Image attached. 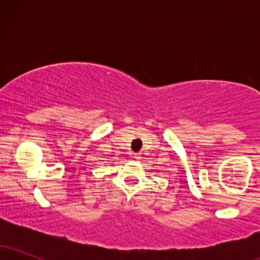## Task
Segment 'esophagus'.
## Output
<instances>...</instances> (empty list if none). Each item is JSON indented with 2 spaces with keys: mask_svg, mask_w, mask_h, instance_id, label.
<instances>
[{
  "mask_svg": "<svg viewBox=\"0 0 260 260\" xmlns=\"http://www.w3.org/2000/svg\"><path fill=\"white\" fill-rule=\"evenodd\" d=\"M132 156H133L136 160H140V157H142V156H140L139 153H134V154L132 155Z\"/></svg>",
  "mask_w": 260,
  "mask_h": 260,
  "instance_id": "1",
  "label": "esophagus"
}]
</instances>
